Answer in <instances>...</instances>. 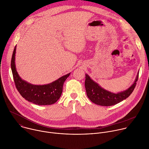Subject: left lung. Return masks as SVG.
Returning <instances> with one entry per match:
<instances>
[{"instance_id":"obj_1","label":"left lung","mask_w":149,"mask_h":149,"mask_svg":"<svg viewBox=\"0 0 149 149\" xmlns=\"http://www.w3.org/2000/svg\"><path fill=\"white\" fill-rule=\"evenodd\" d=\"M139 73V71L137 72L134 83L129 88L117 93H112L102 88L97 82L93 81L88 74H86L85 87L87 95L93 102L99 105L111 106L118 104L128 98L133 93L138 80Z\"/></svg>"}]
</instances>
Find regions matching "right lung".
<instances>
[{"label":"right lung","mask_w":149,"mask_h":149,"mask_svg":"<svg viewBox=\"0 0 149 149\" xmlns=\"http://www.w3.org/2000/svg\"><path fill=\"white\" fill-rule=\"evenodd\" d=\"M16 45L11 60V69L16 87L20 94L26 100L39 105H48L55 103L62 93L63 84L71 73L63 75L51 83L34 85L22 79L19 75L15 65Z\"/></svg>","instance_id":"1"}]
</instances>
